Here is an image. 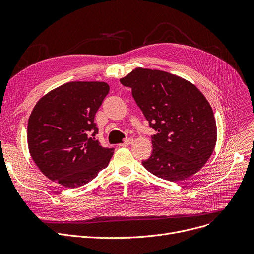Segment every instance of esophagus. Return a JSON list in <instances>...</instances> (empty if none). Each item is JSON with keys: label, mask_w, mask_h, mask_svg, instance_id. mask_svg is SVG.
<instances>
[{"label": "esophagus", "mask_w": 254, "mask_h": 254, "mask_svg": "<svg viewBox=\"0 0 254 254\" xmlns=\"http://www.w3.org/2000/svg\"><path fill=\"white\" fill-rule=\"evenodd\" d=\"M132 142H134V139H132V138H128V139H127L124 143L119 144V146H122V147H124V146H128V145L132 144Z\"/></svg>", "instance_id": "obj_1"}]
</instances>
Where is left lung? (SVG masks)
Masks as SVG:
<instances>
[{"label": "left lung", "mask_w": 254, "mask_h": 254, "mask_svg": "<svg viewBox=\"0 0 254 254\" xmlns=\"http://www.w3.org/2000/svg\"><path fill=\"white\" fill-rule=\"evenodd\" d=\"M157 134L152 154L142 162L151 174L182 181L201 170L214 151L216 120L208 100L194 84L165 71L135 68L120 78Z\"/></svg>", "instance_id": "8db88e82"}]
</instances>
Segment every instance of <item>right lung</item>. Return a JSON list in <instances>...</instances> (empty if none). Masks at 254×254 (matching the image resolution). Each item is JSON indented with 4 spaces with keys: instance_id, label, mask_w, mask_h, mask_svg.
I'll use <instances>...</instances> for the list:
<instances>
[{
    "instance_id": "add662e5",
    "label": "right lung",
    "mask_w": 254,
    "mask_h": 254,
    "mask_svg": "<svg viewBox=\"0 0 254 254\" xmlns=\"http://www.w3.org/2000/svg\"><path fill=\"white\" fill-rule=\"evenodd\" d=\"M108 92L106 82L72 81L37 102L28 123V146L48 179L76 189L108 166L114 149L88 137L98 134L93 119Z\"/></svg>"
}]
</instances>
